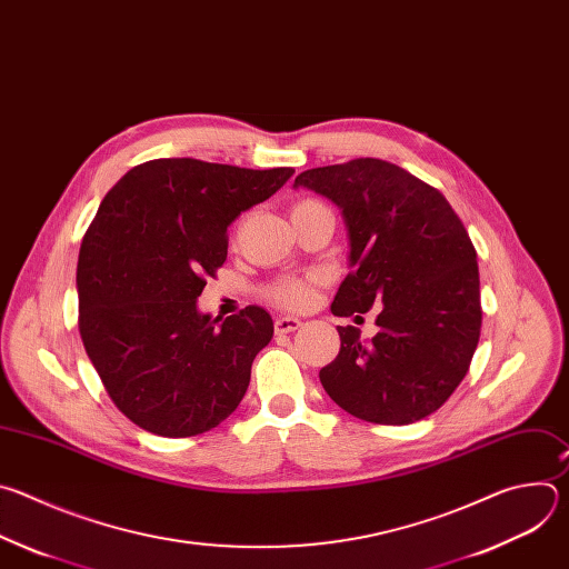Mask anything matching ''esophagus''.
<instances>
[{
    "label": "esophagus",
    "mask_w": 569,
    "mask_h": 569,
    "mask_svg": "<svg viewBox=\"0 0 569 569\" xmlns=\"http://www.w3.org/2000/svg\"><path fill=\"white\" fill-rule=\"evenodd\" d=\"M302 322L293 316H280L276 318V333H289V331H296Z\"/></svg>",
    "instance_id": "obj_1"
}]
</instances>
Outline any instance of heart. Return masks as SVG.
I'll use <instances>...</instances> for the list:
<instances>
[{
    "mask_svg": "<svg viewBox=\"0 0 569 569\" xmlns=\"http://www.w3.org/2000/svg\"><path fill=\"white\" fill-rule=\"evenodd\" d=\"M307 203H318V201H302L298 206H307ZM318 280L320 278L316 273H309V276H302V278H284V280H278L269 289V296H271V300H276L282 307L302 309L313 300V289H316Z\"/></svg>",
    "mask_w": 569,
    "mask_h": 569,
    "instance_id": "1",
    "label": "heart"
}]
</instances>
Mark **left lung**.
Listing matches in <instances>:
<instances>
[{"instance_id": "1", "label": "left lung", "mask_w": 569, "mask_h": 569, "mask_svg": "<svg viewBox=\"0 0 569 569\" xmlns=\"http://www.w3.org/2000/svg\"><path fill=\"white\" fill-rule=\"evenodd\" d=\"M293 188L331 199L348 226L352 271L331 313L383 305L372 340L336 327L340 352L318 375L325 392L372 423L432 415L467 377L482 327L478 256L462 219L437 188L370 157L305 170Z\"/></svg>"}]
</instances>
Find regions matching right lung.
I'll list each match as a JSON object with an SVG mask.
<instances>
[{"mask_svg":"<svg viewBox=\"0 0 569 569\" xmlns=\"http://www.w3.org/2000/svg\"><path fill=\"white\" fill-rule=\"evenodd\" d=\"M291 174L154 159L100 201L78 256V329L113 406L143 430L192 437L240 406L273 320L249 305L219 322L197 298L226 260L236 217Z\"/></svg>","mask_w":569,"mask_h":569,"instance_id":"1","label":"right lung"}]
</instances>
